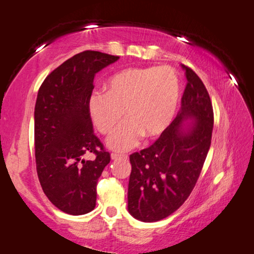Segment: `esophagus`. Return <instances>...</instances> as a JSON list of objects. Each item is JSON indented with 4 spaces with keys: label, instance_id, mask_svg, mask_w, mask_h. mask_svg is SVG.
Returning <instances> with one entry per match:
<instances>
[{
    "label": "esophagus",
    "instance_id": "obj_1",
    "mask_svg": "<svg viewBox=\"0 0 254 254\" xmlns=\"http://www.w3.org/2000/svg\"><path fill=\"white\" fill-rule=\"evenodd\" d=\"M111 157H112V160H119V158H121V157H126L124 156V155H119V154H116V153H113L112 155H111Z\"/></svg>",
    "mask_w": 254,
    "mask_h": 254
}]
</instances>
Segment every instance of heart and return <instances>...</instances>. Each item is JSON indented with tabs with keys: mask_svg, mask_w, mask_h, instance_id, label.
Masks as SVG:
<instances>
[{
	"mask_svg": "<svg viewBox=\"0 0 254 254\" xmlns=\"http://www.w3.org/2000/svg\"><path fill=\"white\" fill-rule=\"evenodd\" d=\"M180 81L173 68L153 66L127 68L113 75L107 92L93 91L88 112L100 133H109L123 116L127 121L107 139L114 150H128L142 135L155 138L168 128L177 112Z\"/></svg>",
	"mask_w": 254,
	"mask_h": 254,
	"instance_id": "b5f03b06",
	"label": "heart"
}]
</instances>
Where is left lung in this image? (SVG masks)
<instances>
[{
	"label": "left lung",
	"mask_w": 254,
	"mask_h": 254,
	"mask_svg": "<svg viewBox=\"0 0 254 254\" xmlns=\"http://www.w3.org/2000/svg\"><path fill=\"white\" fill-rule=\"evenodd\" d=\"M181 67L187 84L179 113L153 145L130 155L127 210L143 222L160 221L183 205L211 146L213 108L209 92L194 70ZM188 120L193 123L185 126Z\"/></svg>",
	"instance_id": "obj_1"
}]
</instances>
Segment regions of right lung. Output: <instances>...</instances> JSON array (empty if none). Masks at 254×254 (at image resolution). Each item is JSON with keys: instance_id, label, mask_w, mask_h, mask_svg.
<instances>
[{"instance_id": "obj_1", "label": "right lung", "mask_w": 254, "mask_h": 254, "mask_svg": "<svg viewBox=\"0 0 254 254\" xmlns=\"http://www.w3.org/2000/svg\"><path fill=\"white\" fill-rule=\"evenodd\" d=\"M120 57L86 50L44 79L34 112L36 171L44 194L65 213L81 215L96 206L97 183L111 155L93 132L88 98L94 75ZM92 152L93 161L82 160Z\"/></svg>"}]
</instances>
